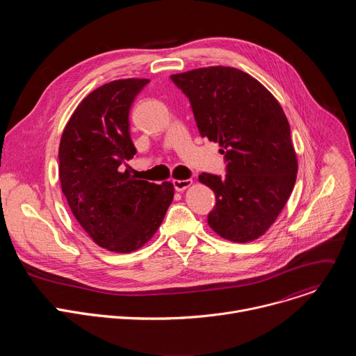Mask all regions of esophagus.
I'll return each mask as SVG.
<instances>
[{
	"label": "esophagus",
	"mask_w": 356,
	"mask_h": 356,
	"mask_svg": "<svg viewBox=\"0 0 356 356\" xmlns=\"http://www.w3.org/2000/svg\"><path fill=\"white\" fill-rule=\"evenodd\" d=\"M191 184H193V180H191V179H187V180H173V186H175V190H176V191H184V190L188 188Z\"/></svg>",
	"instance_id": "obj_1"
}]
</instances>
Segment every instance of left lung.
Instances as JSON below:
<instances>
[{
    "label": "left lung",
    "mask_w": 356,
    "mask_h": 356,
    "mask_svg": "<svg viewBox=\"0 0 356 356\" xmlns=\"http://www.w3.org/2000/svg\"><path fill=\"white\" fill-rule=\"evenodd\" d=\"M188 97L202 138L220 145L227 175L198 176L216 194L209 225L224 239L264 235L287 202L297 176L290 125L273 94L235 67L210 66L172 74Z\"/></svg>",
    "instance_id": "left-lung-1"
}]
</instances>
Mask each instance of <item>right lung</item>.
Listing matches in <instances>:
<instances>
[{
  "label": "right lung",
  "instance_id": "1",
  "mask_svg": "<svg viewBox=\"0 0 356 356\" xmlns=\"http://www.w3.org/2000/svg\"><path fill=\"white\" fill-rule=\"evenodd\" d=\"M147 79H121L92 90L67 121L59 145V179L67 204L101 248L129 253L161 227L173 201L170 181L136 180L121 165L136 154L129 108Z\"/></svg>",
  "mask_w": 356,
  "mask_h": 356
}]
</instances>
